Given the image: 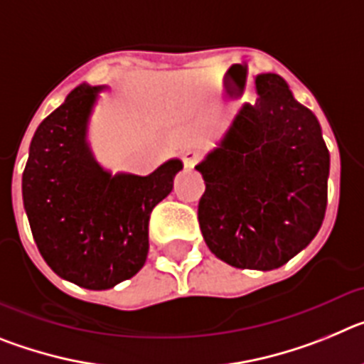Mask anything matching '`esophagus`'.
I'll list each match as a JSON object with an SVG mask.
<instances>
[{"label": "esophagus", "instance_id": "obj_1", "mask_svg": "<svg viewBox=\"0 0 364 364\" xmlns=\"http://www.w3.org/2000/svg\"><path fill=\"white\" fill-rule=\"evenodd\" d=\"M198 156H200V153H198V151H195V149L184 151V154H182V162H184L186 169H191V167L197 164Z\"/></svg>", "mask_w": 364, "mask_h": 364}]
</instances>
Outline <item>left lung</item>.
<instances>
[{
	"mask_svg": "<svg viewBox=\"0 0 364 364\" xmlns=\"http://www.w3.org/2000/svg\"><path fill=\"white\" fill-rule=\"evenodd\" d=\"M217 147L195 166L205 191L198 222L217 259L235 268H281L319 233L326 213L330 153L314 112L279 74L255 76Z\"/></svg>",
	"mask_w": 364,
	"mask_h": 364,
	"instance_id": "8db88e82",
	"label": "left lung"
}]
</instances>
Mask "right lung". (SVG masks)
Listing matches in <instances>:
<instances>
[{"label": "right lung", "instance_id": "obj_1", "mask_svg": "<svg viewBox=\"0 0 364 364\" xmlns=\"http://www.w3.org/2000/svg\"><path fill=\"white\" fill-rule=\"evenodd\" d=\"M107 85L82 83L38 125L21 178L23 208L41 257L56 275L109 290L136 275L149 252V217L173 191L182 160L151 175L112 173L96 160L89 120Z\"/></svg>", "mask_w": 364, "mask_h": 364}]
</instances>
